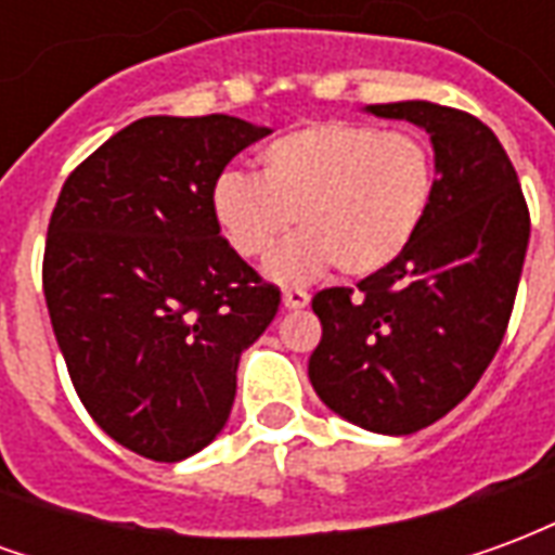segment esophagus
<instances>
[{"label": "esophagus", "mask_w": 555, "mask_h": 555, "mask_svg": "<svg viewBox=\"0 0 555 555\" xmlns=\"http://www.w3.org/2000/svg\"><path fill=\"white\" fill-rule=\"evenodd\" d=\"M282 306H285V309H306V306H309V291L285 288V294H282Z\"/></svg>", "instance_id": "obj_1"}]
</instances>
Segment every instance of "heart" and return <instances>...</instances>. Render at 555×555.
Masks as SVG:
<instances>
[{"label": "heart", "mask_w": 555, "mask_h": 555, "mask_svg": "<svg viewBox=\"0 0 555 555\" xmlns=\"http://www.w3.org/2000/svg\"><path fill=\"white\" fill-rule=\"evenodd\" d=\"M258 178L225 171L214 183V217L231 249L273 258V276L300 282L326 264L369 276L408 253L437 193V159L416 130L318 121L273 139Z\"/></svg>", "instance_id": "heart-1"}]
</instances>
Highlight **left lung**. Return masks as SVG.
I'll return each instance as SVG.
<instances>
[{
	"label": "left lung",
	"instance_id": "left-lung-1",
	"mask_svg": "<svg viewBox=\"0 0 555 555\" xmlns=\"http://www.w3.org/2000/svg\"><path fill=\"white\" fill-rule=\"evenodd\" d=\"M369 113L425 127L437 193L408 253L353 288L312 297L309 380L326 408L377 434H413L457 408L508 330L529 246L512 159L476 115L428 101Z\"/></svg>",
	"mask_w": 555,
	"mask_h": 555
}]
</instances>
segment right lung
I'll return each instance as SVG.
<instances>
[{
	"mask_svg": "<svg viewBox=\"0 0 555 555\" xmlns=\"http://www.w3.org/2000/svg\"><path fill=\"white\" fill-rule=\"evenodd\" d=\"M270 130L231 115L139 118L67 175L43 297L82 408L130 452L175 464L217 437L243 348L282 291L219 234L214 183Z\"/></svg>",
	"mask_w": 555,
	"mask_h": 555,
	"instance_id": "right-lung-1",
	"label": "right lung"
}]
</instances>
